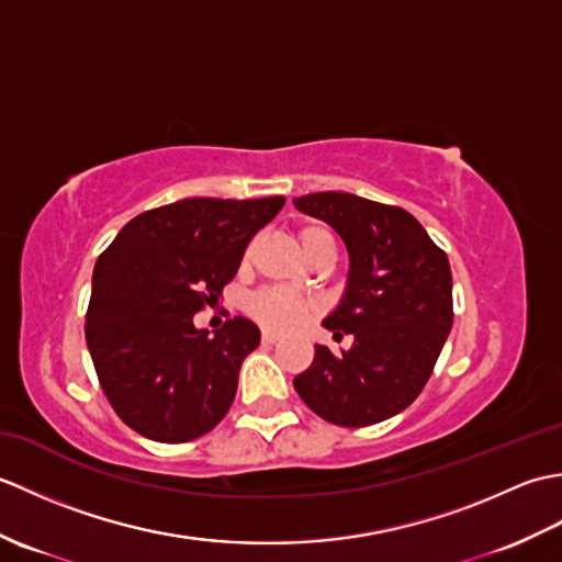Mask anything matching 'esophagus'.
<instances>
[{"instance_id": "obj_1", "label": "esophagus", "mask_w": 562, "mask_h": 562, "mask_svg": "<svg viewBox=\"0 0 562 562\" xmlns=\"http://www.w3.org/2000/svg\"><path fill=\"white\" fill-rule=\"evenodd\" d=\"M278 338H280V336H278V333H274V330H262V333H260V340L266 342V345L278 342Z\"/></svg>"}]
</instances>
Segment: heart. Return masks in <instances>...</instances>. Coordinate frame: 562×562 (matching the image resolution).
I'll use <instances>...</instances> for the list:
<instances>
[{"label":"heart","mask_w":562,"mask_h":562,"mask_svg":"<svg viewBox=\"0 0 562 562\" xmlns=\"http://www.w3.org/2000/svg\"><path fill=\"white\" fill-rule=\"evenodd\" d=\"M326 236H333L330 229L318 222H308L300 229V241L306 254H312L314 246ZM248 258L250 248L246 250V260ZM246 312L250 318L258 321L262 328L284 333L302 326L308 316L316 314V302L288 288H262L248 296Z\"/></svg>","instance_id":"heart-1"}]
</instances>
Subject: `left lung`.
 Segmentation results:
<instances>
[{
  "label": "left lung",
  "instance_id": "8db88e82",
  "mask_svg": "<svg viewBox=\"0 0 562 562\" xmlns=\"http://www.w3.org/2000/svg\"><path fill=\"white\" fill-rule=\"evenodd\" d=\"M328 222L348 246L350 278L324 326L350 350L316 345L294 389L318 417L340 427L389 420L420 396L453 324L449 258L411 212L350 193L294 200Z\"/></svg>",
  "mask_w": 562,
  "mask_h": 562
}]
</instances>
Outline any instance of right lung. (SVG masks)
I'll use <instances>...</instances> for the list:
<instances>
[{
	"label": "right lung",
	"instance_id": "add662e5",
	"mask_svg": "<svg viewBox=\"0 0 562 562\" xmlns=\"http://www.w3.org/2000/svg\"><path fill=\"white\" fill-rule=\"evenodd\" d=\"M284 198H188L130 220L93 268L87 345L117 417L183 445L229 413L238 369L260 342L244 316L210 336L193 316L234 280L250 238Z\"/></svg>",
	"mask_w": 562,
	"mask_h": 562
}]
</instances>
